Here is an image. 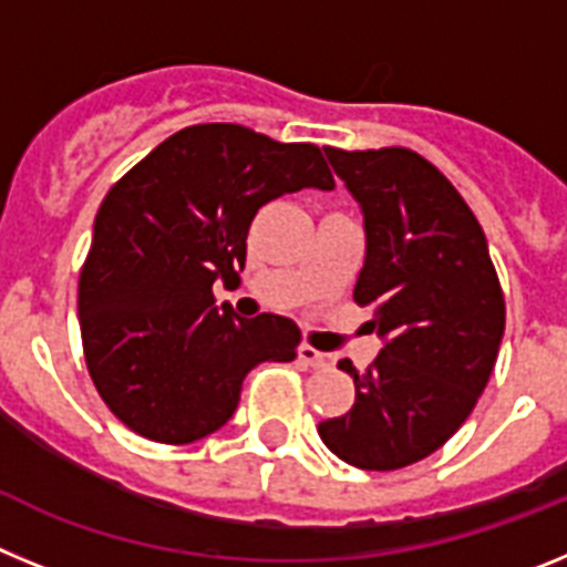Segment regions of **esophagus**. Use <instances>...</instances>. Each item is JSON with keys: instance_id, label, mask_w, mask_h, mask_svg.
<instances>
[{"instance_id": "obj_1", "label": "esophagus", "mask_w": 567, "mask_h": 567, "mask_svg": "<svg viewBox=\"0 0 567 567\" xmlns=\"http://www.w3.org/2000/svg\"><path fill=\"white\" fill-rule=\"evenodd\" d=\"M298 354L300 360H303L307 365H312V369H327V365H332V354L320 352V349H315V346L309 343H300Z\"/></svg>"}]
</instances>
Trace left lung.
<instances>
[{
  "label": "left lung",
  "mask_w": 567,
  "mask_h": 567,
  "mask_svg": "<svg viewBox=\"0 0 567 567\" xmlns=\"http://www.w3.org/2000/svg\"><path fill=\"white\" fill-rule=\"evenodd\" d=\"M360 204L365 260L354 300L383 340L358 372L354 405L323 420L320 440L343 463L394 471L437 452L477 405L497 363L505 300L483 227L452 182L405 147H327Z\"/></svg>",
  "instance_id": "8db88e82"
}]
</instances>
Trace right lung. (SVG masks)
I'll list each match as a JSON object with an SVG mask.
<instances>
[{
  "label": "right lung",
  "instance_id": "add662e5",
  "mask_svg": "<svg viewBox=\"0 0 567 567\" xmlns=\"http://www.w3.org/2000/svg\"><path fill=\"white\" fill-rule=\"evenodd\" d=\"M307 187L334 189L315 144L195 124L104 195L79 278V323L90 378L127 429L195 443L233 417L255 365L298 358L295 320L215 307L213 284H240L255 213Z\"/></svg>",
  "mask_w": 567,
  "mask_h": 567
}]
</instances>
